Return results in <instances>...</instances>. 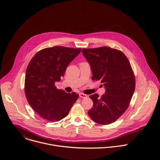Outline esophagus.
<instances>
[{
	"label": "esophagus",
	"instance_id": "esophagus-1",
	"mask_svg": "<svg viewBox=\"0 0 160 160\" xmlns=\"http://www.w3.org/2000/svg\"><path fill=\"white\" fill-rule=\"evenodd\" d=\"M79 97H81V98H87V95L86 94H84L83 93H79Z\"/></svg>",
	"mask_w": 160,
	"mask_h": 160
}]
</instances>
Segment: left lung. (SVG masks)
<instances>
[{
  "label": "left lung",
  "instance_id": "left-lung-1",
  "mask_svg": "<svg viewBox=\"0 0 160 160\" xmlns=\"http://www.w3.org/2000/svg\"><path fill=\"white\" fill-rule=\"evenodd\" d=\"M82 51L90 65L92 79L100 81L105 88L101 97L97 93L90 95L93 105L88 114L98 124H111L127 110L134 92L131 64L122 51L110 47L83 48Z\"/></svg>",
  "mask_w": 160,
  "mask_h": 160
}]
</instances>
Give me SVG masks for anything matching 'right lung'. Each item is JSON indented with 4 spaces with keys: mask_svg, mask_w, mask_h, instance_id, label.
Listing matches in <instances>:
<instances>
[{
    "mask_svg": "<svg viewBox=\"0 0 160 160\" xmlns=\"http://www.w3.org/2000/svg\"><path fill=\"white\" fill-rule=\"evenodd\" d=\"M80 51L81 48L61 46L47 48L38 51L30 61L26 72L25 94L31 107L44 119L62 120L78 99V94L57 89L55 83L61 80Z\"/></svg>",
    "mask_w": 160,
    "mask_h": 160,
    "instance_id": "add662e5",
    "label": "right lung"
}]
</instances>
